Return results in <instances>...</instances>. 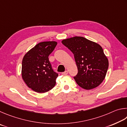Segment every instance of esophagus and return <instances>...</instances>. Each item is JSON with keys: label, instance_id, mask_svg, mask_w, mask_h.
Segmentation results:
<instances>
[{"label": "esophagus", "instance_id": "1", "mask_svg": "<svg viewBox=\"0 0 127 127\" xmlns=\"http://www.w3.org/2000/svg\"><path fill=\"white\" fill-rule=\"evenodd\" d=\"M62 75H67V74H68V71H65V72H62Z\"/></svg>", "mask_w": 127, "mask_h": 127}]
</instances>
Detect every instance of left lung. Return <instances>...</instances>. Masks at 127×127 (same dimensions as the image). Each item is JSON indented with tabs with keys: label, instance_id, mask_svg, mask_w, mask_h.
<instances>
[{
	"label": "left lung",
	"instance_id": "obj_1",
	"mask_svg": "<svg viewBox=\"0 0 127 127\" xmlns=\"http://www.w3.org/2000/svg\"><path fill=\"white\" fill-rule=\"evenodd\" d=\"M74 55L78 73L74 77L77 85L86 90L96 88L103 81L109 62L99 44L83 37L62 41Z\"/></svg>",
	"mask_w": 127,
	"mask_h": 127
}]
</instances>
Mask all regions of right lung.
<instances>
[{
	"label": "right lung",
	"mask_w": 127,
	"mask_h": 127,
	"mask_svg": "<svg viewBox=\"0 0 127 127\" xmlns=\"http://www.w3.org/2000/svg\"><path fill=\"white\" fill-rule=\"evenodd\" d=\"M57 43L42 42L26 53L22 60V77L28 88L34 92L43 93L56 85L58 74L53 70L48 56Z\"/></svg>",
	"instance_id": "add662e5"
}]
</instances>
